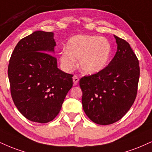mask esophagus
<instances>
[{"instance_id":"34e87169","label":"esophagus","mask_w":152,"mask_h":152,"mask_svg":"<svg viewBox=\"0 0 152 152\" xmlns=\"http://www.w3.org/2000/svg\"><path fill=\"white\" fill-rule=\"evenodd\" d=\"M78 81H79V78H78L77 76L74 75V76H73V81H74V85H77V83H78Z\"/></svg>"}]
</instances>
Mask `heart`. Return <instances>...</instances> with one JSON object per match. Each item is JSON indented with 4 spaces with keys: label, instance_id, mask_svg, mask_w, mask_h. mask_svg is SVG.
Wrapping results in <instances>:
<instances>
[{
    "label": "heart",
    "instance_id": "b5f03b06",
    "mask_svg": "<svg viewBox=\"0 0 152 152\" xmlns=\"http://www.w3.org/2000/svg\"><path fill=\"white\" fill-rule=\"evenodd\" d=\"M111 45L107 39L98 36L78 34L67 42L66 49L60 54L62 68L73 70L79 59V68L86 74H95L106 67L111 55Z\"/></svg>",
    "mask_w": 152,
    "mask_h": 152
}]
</instances>
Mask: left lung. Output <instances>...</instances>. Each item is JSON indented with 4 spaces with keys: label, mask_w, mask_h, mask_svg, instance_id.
<instances>
[{
    "label": "left lung",
    "mask_w": 152,
    "mask_h": 152,
    "mask_svg": "<svg viewBox=\"0 0 152 152\" xmlns=\"http://www.w3.org/2000/svg\"><path fill=\"white\" fill-rule=\"evenodd\" d=\"M114 37L118 50L112 61L101 71L79 81L84 112L98 125L120 120L130 109L137 93L138 58L127 42Z\"/></svg>",
    "instance_id": "8db88e82"
}]
</instances>
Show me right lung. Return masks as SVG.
<instances>
[{"mask_svg": "<svg viewBox=\"0 0 152 152\" xmlns=\"http://www.w3.org/2000/svg\"><path fill=\"white\" fill-rule=\"evenodd\" d=\"M55 46L53 32L35 31L20 40L9 61L12 100L30 121L54 120L73 86V75L58 69L56 58L50 54Z\"/></svg>", "mask_w": 152, "mask_h": 152, "instance_id": "add662e5", "label": "right lung"}]
</instances>
